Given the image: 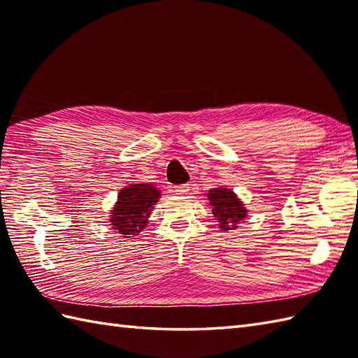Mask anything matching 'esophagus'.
<instances>
[{
	"mask_svg": "<svg viewBox=\"0 0 358 358\" xmlns=\"http://www.w3.org/2000/svg\"><path fill=\"white\" fill-rule=\"evenodd\" d=\"M189 191H191V187H189V185H180V186H175L173 187V192L177 194V195H185Z\"/></svg>",
	"mask_w": 358,
	"mask_h": 358,
	"instance_id": "1",
	"label": "esophagus"
}]
</instances>
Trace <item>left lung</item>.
<instances>
[{"label":"left lung","instance_id":"8db88e82","mask_svg":"<svg viewBox=\"0 0 358 358\" xmlns=\"http://www.w3.org/2000/svg\"><path fill=\"white\" fill-rule=\"evenodd\" d=\"M208 200L212 206V214L217 218L223 231L235 229L237 224L246 218L248 210L234 191L226 187H215L208 192Z\"/></svg>","mask_w":358,"mask_h":358}]
</instances>
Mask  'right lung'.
<instances>
[{
    "instance_id": "1",
    "label": "right lung",
    "mask_w": 358,
    "mask_h": 358,
    "mask_svg": "<svg viewBox=\"0 0 358 358\" xmlns=\"http://www.w3.org/2000/svg\"><path fill=\"white\" fill-rule=\"evenodd\" d=\"M159 191L149 183H138L123 187L118 194V201L110 212V224L123 237H135L149 222L154 204L159 199Z\"/></svg>"
}]
</instances>
